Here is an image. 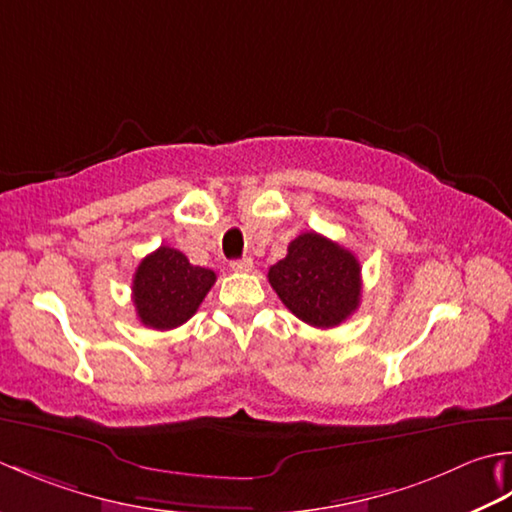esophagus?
Segmentation results:
<instances>
[{"instance_id":"34e87169","label":"esophagus","mask_w":512,"mask_h":512,"mask_svg":"<svg viewBox=\"0 0 512 512\" xmlns=\"http://www.w3.org/2000/svg\"><path fill=\"white\" fill-rule=\"evenodd\" d=\"M230 268H233L235 273H250V270H253V259L250 257L233 259V262H230Z\"/></svg>"}]
</instances>
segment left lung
Instances as JSON below:
<instances>
[{
  "mask_svg": "<svg viewBox=\"0 0 512 512\" xmlns=\"http://www.w3.org/2000/svg\"><path fill=\"white\" fill-rule=\"evenodd\" d=\"M284 306L315 328H333L355 313L362 299V266L348 248L315 233H302L268 270Z\"/></svg>",
  "mask_w": 512,
  "mask_h": 512,
  "instance_id": "1",
  "label": "left lung"
}]
</instances>
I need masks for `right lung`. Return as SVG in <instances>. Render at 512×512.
<instances>
[{
	"label": "right lung",
	"mask_w": 512,
	"mask_h": 512,
	"mask_svg": "<svg viewBox=\"0 0 512 512\" xmlns=\"http://www.w3.org/2000/svg\"><path fill=\"white\" fill-rule=\"evenodd\" d=\"M217 275L193 266L184 253L159 246L139 262L133 277V304L139 322L155 330L182 326L197 313Z\"/></svg>",
	"instance_id": "add662e5"
}]
</instances>
